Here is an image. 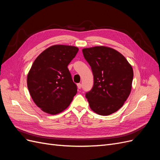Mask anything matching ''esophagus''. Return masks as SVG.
<instances>
[{"mask_svg": "<svg viewBox=\"0 0 160 160\" xmlns=\"http://www.w3.org/2000/svg\"><path fill=\"white\" fill-rule=\"evenodd\" d=\"M81 87H82V85H81V83H78V84H77V88H78V89H81Z\"/></svg>", "mask_w": 160, "mask_h": 160, "instance_id": "obj_1", "label": "esophagus"}]
</instances>
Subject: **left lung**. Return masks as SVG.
Segmentation results:
<instances>
[{
	"instance_id": "left-lung-1",
	"label": "left lung",
	"mask_w": 160,
	"mask_h": 160,
	"mask_svg": "<svg viewBox=\"0 0 160 160\" xmlns=\"http://www.w3.org/2000/svg\"><path fill=\"white\" fill-rule=\"evenodd\" d=\"M82 51L94 78L93 88L85 94L90 108L101 115L116 112L132 91V65L122 54L108 47L85 48Z\"/></svg>"
}]
</instances>
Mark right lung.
Returning a JSON list of instances; mask_svg holds the SVG:
<instances>
[{
  "mask_svg": "<svg viewBox=\"0 0 160 160\" xmlns=\"http://www.w3.org/2000/svg\"><path fill=\"white\" fill-rule=\"evenodd\" d=\"M79 49L55 45L38 55L27 75V87L35 103L42 111L58 114L69 107L77 92L67 68Z\"/></svg>",
  "mask_w": 160,
  "mask_h": 160,
  "instance_id": "1",
  "label": "right lung"
}]
</instances>
